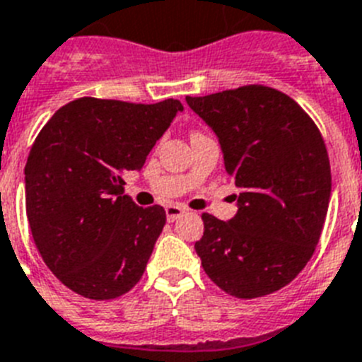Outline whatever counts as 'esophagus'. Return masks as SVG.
<instances>
[{"label":"esophagus","instance_id":"34e87169","mask_svg":"<svg viewBox=\"0 0 362 362\" xmlns=\"http://www.w3.org/2000/svg\"><path fill=\"white\" fill-rule=\"evenodd\" d=\"M165 211H166V219H168V221H175V219H179L185 214V209L179 205H168Z\"/></svg>","mask_w":362,"mask_h":362}]
</instances>
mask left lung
Masks as SVG:
<instances>
[{
	"mask_svg": "<svg viewBox=\"0 0 362 362\" xmlns=\"http://www.w3.org/2000/svg\"><path fill=\"white\" fill-rule=\"evenodd\" d=\"M187 102L218 135L240 190L233 219L202 214L194 247L203 269L236 298L271 295L295 280L320 240L332 194L322 135L291 97L262 84Z\"/></svg>",
	"mask_w": 362,
	"mask_h": 362,
	"instance_id": "obj_1",
	"label": "left lung"
}]
</instances>
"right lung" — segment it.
Masks as SVG:
<instances>
[{"label":"right lung","mask_w":362,"mask_h":362,"mask_svg":"<svg viewBox=\"0 0 362 362\" xmlns=\"http://www.w3.org/2000/svg\"><path fill=\"white\" fill-rule=\"evenodd\" d=\"M181 102L82 97L42 128L25 165V206L36 249L71 291L111 300L141 280L166 223L160 205L137 206L124 172L141 170Z\"/></svg>","instance_id":"obj_1"}]
</instances>
